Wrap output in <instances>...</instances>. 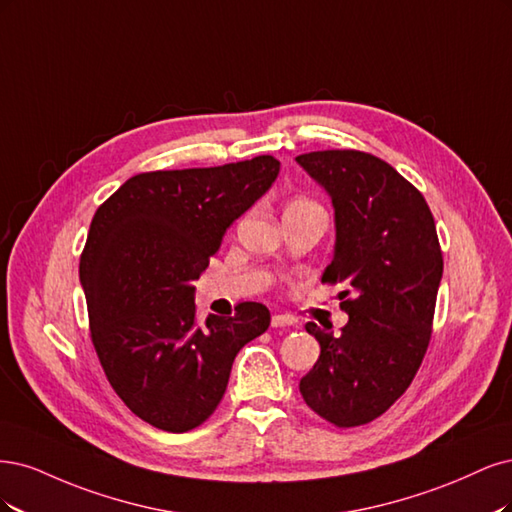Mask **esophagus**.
<instances>
[{
	"label": "esophagus",
	"mask_w": 512,
	"mask_h": 512,
	"mask_svg": "<svg viewBox=\"0 0 512 512\" xmlns=\"http://www.w3.org/2000/svg\"><path fill=\"white\" fill-rule=\"evenodd\" d=\"M270 323H272V327H289V325H293L295 321H293V317H289V315H274Z\"/></svg>",
	"instance_id": "1"
}]
</instances>
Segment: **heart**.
Returning <instances> with one entry per match:
<instances>
[{"label":"heart","mask_w":512,"mask_h":512,"mask_svg":"<svg viewBox=\"0 0 512 512\" xmlns=\"http://www.w3.org/2000/svg\"><path fill=\"white\" fill-rule=\"evenodd\" d=\"M304 202H308V200H295V202H291L289 206H293V204H304Z\"/></svg>","instance_id":"heart-1"}]
</instances>
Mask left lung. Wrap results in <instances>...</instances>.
Returning a JSON list of instances; mask_svg holds the SVG:
<instances>
[{
    "label": "left lung",
    "mask_w": 512,
    "mask_h": 512,
    "mask_svg": "<svg viewBox=\"0 0 512 512\" xmlns=\"http://www.w3.org/2000/svg\"><path fill=\"white\" fill-rule=\"evenodd\" d=\"M295 161L329 193L334 259L323 283H344L342 332L306 323L321 344L300 381L304 402L325 421H374L415 378L432 338L442 251L432 210L387 161L361 151H315Z\"/></svg>",
    "instance_id": "obj_1"
}]
</instances>
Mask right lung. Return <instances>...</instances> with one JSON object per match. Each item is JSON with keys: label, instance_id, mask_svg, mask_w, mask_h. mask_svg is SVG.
Instances as JSON below:
<instances>
[{"label": "right lung", "instance_id": "add662e5", "mask_svg": "<svg viewBox=\"0 0 512 512\" xmlns=\"http://www.w3.org/2000/svg\"><path fill=\"white\" fill-rule=\"evenodd\" d=\"M278 170V159L259 155L136 174L91 221L80 283L95 353L125 406L163 432L202 425L223 400L238 351L270 325L259 302L200 323L193 283Z\"/></svg>", "mask_w": 512, "mask_h": 512}]
</instances>
